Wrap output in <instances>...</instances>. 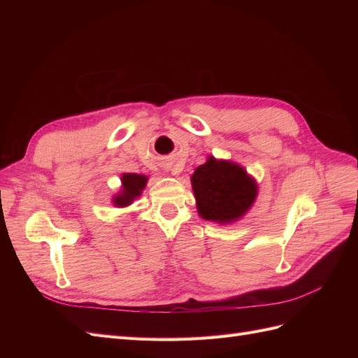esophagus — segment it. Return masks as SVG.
Returning a JSON list of instances; mask_svg holds the SVG:
<instances>
[{"label": "esophagus", "mask_w": 358, "mask_h": 358, "mask_svg": "<svg viewBox=\"0 0 358 358\" xmlns=\"http://www.w3.org/2000/svg\"><path fill=\"white\" fill-rule=\"evenodd\" d=\"M173 175H178V171L175 170V171H173Z\"/></svg>", "instance_id": "esophagus-1"}]
</instances>
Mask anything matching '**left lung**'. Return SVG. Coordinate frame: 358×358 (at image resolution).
<instances>
[{
  "label": "left lung",
  "instance_id": "8db88e82",
  "mask_svg": "<svg viewBox=\"0 0 358 358\" xmlns=\"http://www.w3.org/2000/svg\"><path fill=\"white\" fill-rule=\"evenodd\" d=\"M199 215L206 221L234 222L251 209L257 183L243 167L231 161L209 157L191 176Z\"/></svg>",
  "mask_w": 358,
  "mask_h": 358
}]
</instances>
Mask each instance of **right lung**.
<instances>
[{"instance_id":"1","label":"right lung","mask_w":358,"mask_h":358,"mask_svg":"<svg viewBox=\"0 0 358 358\" xmlns=\"http://www.w3.org/2000/svg\"><path fill=\"white\" fill-rule=\"evenodd\" d=\"M121 182L122 189L113 197V204L117 208H125V206L131 204L134 199L140 197V194L146 187L148 178L145 175H136V173H124Z\"/></svg>"}]
</instances>
